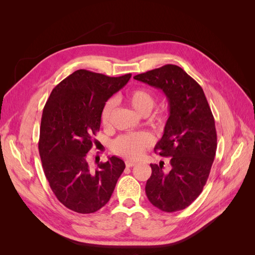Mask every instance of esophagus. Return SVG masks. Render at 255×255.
<instances>
[{
  "mask_svg": "<svg viewBox=\"0 0 255 255\" xmlns=\"http://www.w3.org/2000/svg\"><path fill=\"white\" fill-rule=\"evenodd\" d=\"M137 165V163H136V161H133V160H128V159H127L126 160V166L127 167H134V166H136Z\"/></svg>",
  "mask_w": 255,
  "mask_h": 255,
  "instance_id": "esophagus-1",
  "label": "esophagus"
}]
</instances>
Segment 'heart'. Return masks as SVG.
<instances>
[{"label":"heart","mask_w":255,"mask_h":255,"mask_svg":"<svg viewBox=\"0 0 255 255\" xmlns=\"http://www.w3.org/2000/svg\"><path fill=\"white\" fill-rule=\"evenodd\" d=\"M127 103L140 116H148L155 104V97L151 91L144 88H135L126 95ZM115 110V101L110 99L101 112V123L106 127L110 125L111 118ZM150 122L154 126L161 123V117L158 115L153 116ZM152 143V138L146 133H134L123 135L117 138L113 143L114 151L121 156L128 158L139 157L145 148Z\"/></svg>","instance_id":"1"}]
</instances>
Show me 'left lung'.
Instances as JSON below:
<instances>
[{
	"mask_svg": "<svg viewBox=\"0 0 255 255\" xmlns=\"http://www.w3.org/2000/svg\"><path fill=\"white\" fill-rule=\"evenodd\" d=\"M134 79L163 90L170 107L164 135L154 148L160 156L170 157V168L164 170V163L150 165L146 197L163 212L182 211L202 192L216 155L211 107L202 87L179 66L165 65Z\"/></svg>",
	"mask_w": 255,
	"mask_h": 255,
	"instance_id": "1",
	"label": "left lung"
}]
</instances>
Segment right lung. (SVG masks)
<instances>
[{
  "instance_id": "1",
  "label": "right lung",
  "mask_w": 255,
  "mask_h": 255,
  "mask_svg": "<svg viewBox=\"0 0 255 255\" xmlns=\"http://www.w3.org/2000/svg\"><path fill=\"white\" fill-rule=\"evenodd\" d=\"M130 76L76 70L56 85L44 105L38 142L42 168L58 201L73 212L90 214L103 207L125 170V161L117 156L96 170L87 158L105 102Z\"/></svg>"
}]
</instances>
